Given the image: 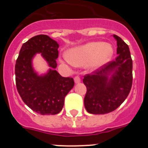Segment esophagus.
Listing matches in <instances>:
<instances>
[{"label":"esophagus","instance_id":"esophagus-1","mask_svg":"<svg viewBox=\"0 0 148 148\" xmlns=\"http://www.w3.org/2000/svg\"><path fill=\"white\" fill-rule=\"evenodd\" d=\"M74 81H75V84L79 83V82H81V78H80V77L78 76V75H77V76H75V78H74Z\"/></svg>","mask_w":148,"mask_h":148}]
</instances>
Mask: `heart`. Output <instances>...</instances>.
Instances as JSON below:
<instances>
[{
	"instance_id": "obj_1",
	"label": "heart",
	"mask_w": 148,
	"mask_h": 148,
	"mask_svg": "<svg viewBox=\"0 0 148 148\" xmlns=\"http://www.w3.org/2000/svg\"><path fill=\"white\" fill-rule=\"evenodd\" d=\"M113 46L102 41H92L75 47L66 51V58L74 66L87 64L91 70H97L113 56Z\"/></svg>"
}]
</instances>
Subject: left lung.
Segmentation results:
<instances>
[{"label":"left lung","instance_id":"left-lung-1","mask_svg":"<svg viewBox=\"0 0 148 148\" xmlns=\"http://www.w3.org/2000/svg\"><path fill=\"white\" fill-rule=\"evenodd\" d=\"M113 37L117 41L116 60L84 75L83 79L87 87L84 107L92 114H106L115 110L126 99L132 87L133 61L129 47L116 35Z\"/></svg>","mask_w":148,"mask_h":148}]
</instances>
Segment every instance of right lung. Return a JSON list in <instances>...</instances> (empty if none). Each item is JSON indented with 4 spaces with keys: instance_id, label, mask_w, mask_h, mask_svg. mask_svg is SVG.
Returning a JSON list of instances; mask_svg holds the SVG:
<instances>
[{
    "instance_id": "1",
    "label": "right lung",
    "mask_w": 148,
    "mask_h": 148,
    "mask_svg": "<svg viewBox=\"0 0 148 148\" xmlns=\"http://www.w3.org/2000/svg\"><path fill=\"white\" fill-rule=\"evenodd\" d=\"M58 44L48 35H38L22 45L15 64V82L18 93L30 109L40 115H55L64 107V98L74 86V80L62 77L56 70ZM40 53L51 67L38 75L32 59Z\"/></svg>"
}]
</instances>
